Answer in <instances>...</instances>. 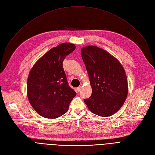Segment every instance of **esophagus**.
<instances>
[{
  "label": "esophagus",
  "instance_id": "34e87169",
  "mask_svg": "<svg viewBox=\"0 0 155 155\" xmlns=\"http://www.w3.org/2000/svg\"><path fill=\"white\" fill-rule=\"evenodd\" d=\"M82 87H81V86H80V87H78L77 88V91L78 92H80L81 91V90H82Z\"/></svg>",
  "mask_w": 155,
  "mask_h": 155
}]
</instances>
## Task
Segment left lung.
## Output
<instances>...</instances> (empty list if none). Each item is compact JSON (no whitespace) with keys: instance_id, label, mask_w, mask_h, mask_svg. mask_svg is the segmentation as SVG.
I'll list each match as a JSON object with an SVG mask.
<instances>
[{"instance_id":"8db88e82","label":"left lung","mask_w":155,"mask_h":155,"mask_svg":"<svg viewBox=\"0 0 155 155\" xmlns=\"http://www.w3.org/2000/svg\"><path fill=\"white\" fill-rule=\"evenodd\" d=\"M92 89L84 102L92 113L101 117L114 114L127 96L126 73L120 61L104 49L89 45L81 49Z\"/></svg>"}]
</instances>
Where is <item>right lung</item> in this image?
I'll return each instance as SVG.
<instances>
[{
    "label": "right lung",
    "instance_id": "1",
    "mask_svg": "<svg viewBox=\"0 0 155 155\" xmlns=\"http://www.w3.org/2000/svg\"><path fill=\"white\" fill-rule=\"evenodd\" d=\"M75 48L74 44L63 43L51 48L29 73L28 98L31 106L43 117L53 119L63 115L77 94L69 87L63 68L65 57Z\"/></svg>",
    "mask_w": 155,
    "mask_h": 155
}]
</instances>
